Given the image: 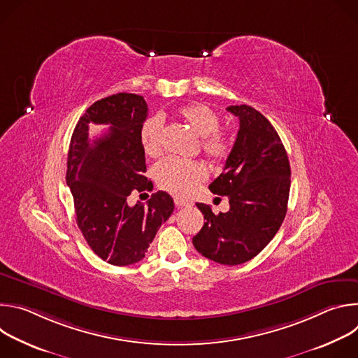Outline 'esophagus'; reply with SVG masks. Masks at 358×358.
Instances as JSON below:
<instances>
[{"label":"esophagus","instance_id":"1","mask_svg":"<svg viewBox=\"0 0 358 358\" xmlns=\"http://www.w3.org/2000/svg\"><path fill=\"white\" fill-rule=\"evenodd\" d=\"M174 202H176L177 207H189L191 206V202H188V201H185L182 198H178V196L174 198Z\"/></svg>","mask_w":358,"mask_h":358}]
</instances>
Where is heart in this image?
Instances as JSON below:
<instances>
[{"label": "heart", "instance_id": "heart-1", "mask_svg": "<svg viewBox=\"0 0 358 358\" xmlns=\"http://www.w3.org/2000/svg\"><path fill=\"white\" fill-rule=\"evenodd\" d=\"M198 136L201 150L211 162H224L231 152V140L218 130V115L202 103H188L177 110ZM140 144L148 157H157L163 151V129L159 117H148L140 127ZM155 177L160 188L178 195L188 196L195 187L207 178V170L199 162L180 157H166L155 169Z\"/></svg>", "mask_w": 358, "mask_h": 358}]
</instances>
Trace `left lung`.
<instances>
[{
  "instance_id": "left-lung-1",
  "label": "left lung",
  "mask_w": 358,
  "mask_h": 358,
  "mask_svg": "<svg viewBox=\"0 0 358 358\" xmlns=\"http://www.w3.org/2000/svg\"><path fill=\"white\" fill-rule=\"evenodd\" d=\"M227 110L239 119V130L224 171L208 188L228 196L229 211L215 215L198 202L206 222L192 243L202 257L234 266L257 257L279 231L287 211L290 166L278 131L262 113L246 105Z\"/></svg>"
}]
</instances>
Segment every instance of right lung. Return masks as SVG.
<instances>
[{"mask_svg": "<svg viewBox=\"0 0 358 358\" xmlns=\"http://www.w3.org/2000/svg\"><path fill=\"white\" fill-rule=\"evenodd\" d=\"M143 96L117 93L100 99L79 119L69 145L66 184L72 192L76 224L90 249L115 266L144 258L159 228L174 211L173 198L157 191L147 206H129L131 191H151L144 177L145 157L140 127L147 117ZM89 124L110 130L93 141Z\"/></svg>", "mask_w": 358, "mask_h": 358, "instance_id": "1", "label": "right lung"}]
</instances>
